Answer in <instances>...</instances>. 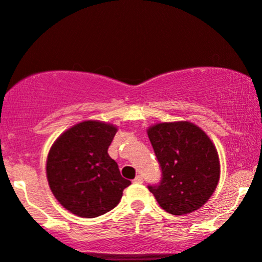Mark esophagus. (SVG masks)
Masks as SVG:
<instances>
[{
  "label": "esophagus",
  "instance_id": "esophagus-1",
  "mask_svg": "<svg viewBox=\"0 0 262 262\" xmlns=\"http://www.w3.org/2000/svg\"><path fill=\"white\" fill-rule=\"evenodd\" d=\"M134 183H143V177L141 176H137V177L134 178Z\"/></svg>",
  "mask_w": 262,
  "mask_h": 262
}]
</instances>
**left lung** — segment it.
<instances>
[{
    "label": "left lung",
    "instance_id": "1",
    "mask_svg": "<svg viewBox=\"0 0 262 262\" xmlns=\"http://www.w3.org/2000/svg\"><path fill=\"white\" fill-rule=\"evenodd\" d=\"M162 172L149 185L160 206L172 215H187L210 199L220 181V159L206 133L187 121L159 123L147 129Z\"/></svg>",
    "mask_w": 262,
    "mask_h": 262
}]
</instances>
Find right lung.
<instances>
[{"label": "right lung", "instance_id": "right-lung-1", "mask_svg": "<svg viewBox=\"0 0 262 262\" xmlns=\"http://www.w3.org/2000/svg\"><path fill=\"white\" fill-rule=\"evenodd\" d=\"M117 127L84 121L67 129L49 151L46 176L58 203L74 215L94 219L117 206L130 185L110 157Z\"/></svg>", "mask_w": 262, "mask_h": 262}]
</instances>
